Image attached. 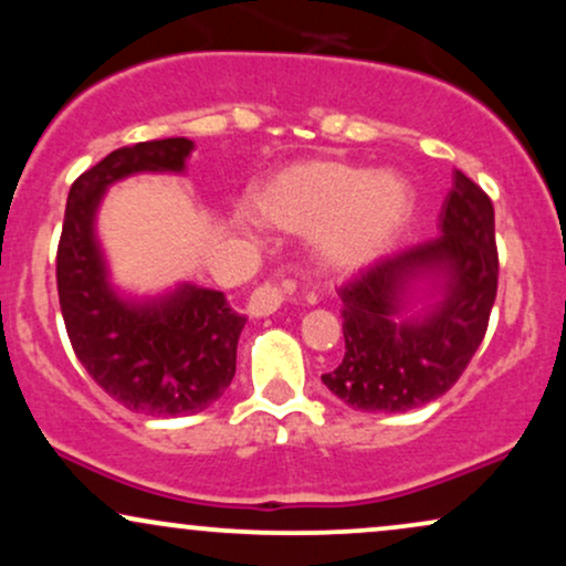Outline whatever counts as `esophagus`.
I'll return each instance as SVG.
<instances>
[{
    "label": "esophagus",
    "instance_id": "34e87169",
    "mask_svg": "<svg viewBox=\"0 0 566 566\" xmlns=\"http://www.w3.org/2000/svg\"><path fill=\"white\" fill-rule=\"evenodd\" d=\"M282 301H284V292L279 290L276 284L265 282L255 292H252L250 305H247V308H250L252 316H269V314H274L279 305H282Z\"/></svg>",
    "mask_w": 566,
    "mask_h": 566
}]
</instances>
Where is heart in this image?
Here are the masks:
<instances>
[{"label": "heart", "instance_id": "obj_1", "mask_svg": "<svg viewBox=\"0 0 566 566\" xmlns=\"http://www.w3.org/2000/svg\"><path fill=\"white\" fill-rule=\"evenodd\" d=\"M412 186L399 172H369L343 161H305L276 175L255 212L284 231H319L335 269L365 265L391 247L412 216Z\"/></svg>", "mask_w": 566, "mask_h": 566}]
</instances>
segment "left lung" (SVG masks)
Masks as SVG:
<instances>
[{
    "label": "left lung",
    "mask_w": 566,
    "mask_h": 566,
    "mask_svg": "<svg viewBox=\"0 0 566 566\" xmlns=\"http://www.w3.org/2000/svg\"><path fill=\"white\" fill-rule=\"evenodd\" d=\"M439 231L337 290L346 356L322 382L354 409L423 407L450 391L482 346L497 295L495 207L460 170L452 172ZM428 277L440 279L442 297L423 304V315H409L413 290Z\"/></svg>",
    "instance_id": "8db88e82"
}]
</instances>
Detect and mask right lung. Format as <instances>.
<instances>
[{"label":"right lung","mask_w":566,"mask_h":566,"mask_svg":"<svg viewBox=\"0 0 566 566\" xmlns=\"http://www.w3.org/2000/svg\"><path fill=\"white\" fill-rule=\"evenodd\" d=\"M191 151L188 138L116 148L74 180L57 242V297L76 359L112 399L157 418L201 412L223 396L247 319L223 292L193 284L161 301H122L93 226L108 186L135 172H184Z\"/></svg>","instance_id":"obj_1"}]
</instances>
